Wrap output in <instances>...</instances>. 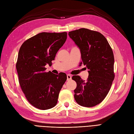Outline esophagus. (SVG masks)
Returning a JSON list of instances; mask_svg holds the SVG:
<instances>
[{"label": "esophagus", "instance_id": "1", "mask_svg": "<svg viewBox=\"0 0 134 134\" xmlns=\"http://www.w3.org/2000/svg\"><path fill=\"white\" fill-rule=\"evenodd\" d=\"M71 79V76L70 74H67V80L69 81Z\"/></svg>", "mask_w": 134, "mask_h": 134}]
</instances>
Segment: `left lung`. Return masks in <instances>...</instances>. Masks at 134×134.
Listing matches in <instances>:
<instances>
[{"label":"left lung","mask_w":134,"mask_h":134,"mask_svg":"<svg viewBox=\"0 0 134 134\" xmlns=\"http://www.w3.org/2000/svg\"><path fill=\"white\" fill-rule=\"evenodd\" d=\"M68 35L80 48L81 64L89 70L86 81L78 76L72 77L77 83L74 99L82 106H95L105 98L115 77L113 50L105 37L98 32L80 28Z\"/></svg>","instance_id":"1"}]
</instances>
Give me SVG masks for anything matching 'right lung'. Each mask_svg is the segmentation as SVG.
<instances>
[{"instance_id": "1", "label": "right lung", "mask_w": 134, "mask_h": 134, "mask_svg": "<svg viewBox=\"0 0 134 134\" xmlns=\"http://www.w3.org/2000/svg\"><path fill=\"white\" fill-rule=\"evenodd\" d=\"M66 38V32H42L25 41L19 49L16 65L19 84L26 98L36 108L49 109L57 103L66 74L46 72L45 66L52 65Z\"/></svg>"}]
</instances>
